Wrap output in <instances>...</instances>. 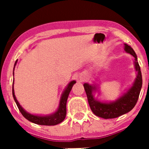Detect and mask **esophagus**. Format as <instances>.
Listing matches in <instances>:
<instances>
[{
  "mask_svg": "<svg viewBox=\"0 0 149 149\" xmlns=\"http://www.w3.org/2000/svg\"><path fill=\"white\" fill-rule=\"evenodd\" d=\"M80 80H81V81H83V79H81V78Z\"/></svg>",
  "mask_w": 149,
  "mask_h": 149,
  "instance_id": "1",
  "label": "esophagus"
}]
</instances>
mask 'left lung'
<instances>
[{
	"label": "left lung",
	"mask_w": 149,
	"mask_h": 149,
	"mask_svg": "<svg viewBox=\"0 0 149 149\" xmlns=\"http://www.w3.org/2000/svg\"><path fill=\"white\" fill-rule=\"evenodd\" d=\"M124 50L134 57V66L136 71V77L133 85L120 97L115 101L101 102L95 98L94 94L99 91V86L97 84H84V89L86 93L88 104L93 113L104 119H112L118 118L130 112L137 103L142 87V75L138 62L137 55L133 48L128 45L124 44Z\"/></svg>",
	"instance_id": "8db88e82"
}]
</instances>
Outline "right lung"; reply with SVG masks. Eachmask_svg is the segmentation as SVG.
Instances as JSON below:
<instances>
[{"label": "right lung", "mask_w": 149, "mask_h": 149, "mask_svg": "<svg viewBox=\"0 0 149 149\" xmlns=\"http://www.w3.org/2000/svg\"><path fill=\"white\" fill-rule=\"evenodd\" d=\"M18 60H16L14 64V68L16 65ZM14 68H13V71H14ZM13 76H14V72H13ZM76 83V81H71L67 86L65 87L64 91H63L62 94L60 99L59 106H58V109L55 112L49 115H34L29 112H26L23 107L20 105L18 100H16V97L14 94V88H13V84H14V78H13V86H12V94H13V97L14 99V101L19 108V111L22 114L24 117L29 121L33 123H35L37 125H55L59 123H62L64 120L66 116V103H67L68 97L70 91H71L72 87Z\"/></svg>", "instance_id": "right-lung-1"}]
</instances>
